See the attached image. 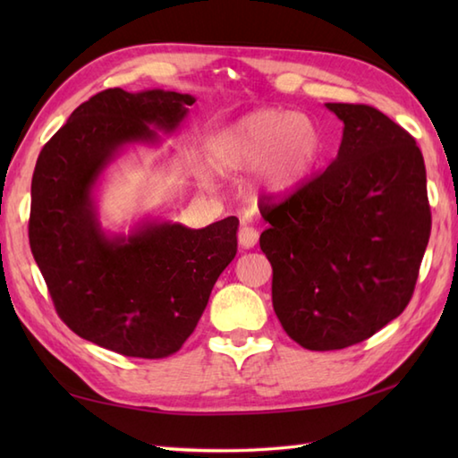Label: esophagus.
Instances as JSON below:
<instances>
[{"label": "esophagus", "mask_w": 458, "mask_h": 458, "mask_svg": "<svg viewBox=\"0 0 458 458\" xmlns=\"http://www.w3.org/2000/svg\"><path fill=\"white\" fill-rule=\"evenodd\" d=\"M258 238H259L258 230L250 228V226H242V228H240V232H238V242H240V246H242V248H246V250L254 248V246L258 244Z\"/></svg>", "instance_id": "obj_1"}]
</instances>
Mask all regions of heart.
<instances>
[{
  "instance_id": "b5f03b06",
  "label": "heart",
  "mask_w": 458,
  "mask_h": 458,
  "mask_svg": "<svg viewBox=\"0 0 458 458\" xmlns=\"http://www.w3.org/2000/svg\"><path fill=\"white\" fill-rule=\"evenodd\" d=\"M323 153L317 123L293 112L258 110L220 131L210 163L220 173L256 167L254 187L267 197H287L303 184Z\"/></svg>"
}]
</instances>
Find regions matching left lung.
Here are the masks:
<instances>
[{
  "label": "left lung",
  "mask_w": 458,
  "mask_h": 458,
  "mask_svg": "<svg viewBox=\"0 0 458 458\" xmlns=\"http://www.w3.org/2000/svg\"><path fill=\"white\" fill-rule=\"evenodd\" d=\"M344 123L336 159L281 202H261L271 299L307 350L362 343L400 317L431 234L423 155L366 104H325Z\"/></svg>",
  "instance_id": "obj_1"
}]
</instances>
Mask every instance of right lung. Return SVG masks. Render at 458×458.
Wrapping results in <instances>:
<instances>
[{
	"instance_id": "1",
	"label": "right lung",
	"mask_w": 458,
	"mask_h": 458,
	"mask_svg": "<svg viewBox=\"0 0 458 458\" xmlns=\"http://www.w3.org/2000/svg\"><path fill=\"white\" fill-rule=\"evenodd\" d=\"M192 104L171 90L98 92L35 165L29 244L56 313L81 338L123 356L177 352L238 250L236 216L200 230L151 218L130 234L100 226L94 189L106 167L128 145H157L154 129L173 133Z\"/></svg>"
}]
</instances>
